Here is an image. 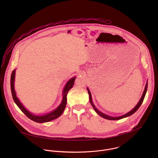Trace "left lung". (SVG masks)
I'll use <instances>...</instances> for the list:
<instances>
[{"instance_id":"obj_1","label":"left lung","mask_w":158,"mask_h":158,"mask_svg":"<svg viewBox=\"0 0 158 158\" xmlns=\"http://www.w3.org/2000/svg\"><path fill=\"white\" fill-rule=\"evenodd\" d=\"M147 89H148V82H146V86H145V89H144V92H143V96H142L141 99L139 100V102L138 103V104H137L136 106H135V107H134L132 110H131L130 112H127V114H124V115H123V116H119V117H110V116H107V115H106V114H103L102 112H100V111L95 107V106L94 105V104H93V101H92L91 94V93H90V91H89V90L87 89V91H88V93H89V101H90V102H91V104L92 106L93 107L94 109L95 110V111L97 112V113H98L99 116H101V117H102V118H105V119H109V120H119V119H123V118H125V117L129 116L132 115V114H134V112H136V111L139 109V107L141 106V104H142L143 102V100H144V97H145V95H146V91H147Z\"/></svg>"}]
</instances>
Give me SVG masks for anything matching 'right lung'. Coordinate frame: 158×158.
<instances>
[{"instance_id":"right-lung-1","label":"right lung","mask_w":158,"mask_h":158,"mask_svg":"<svg viewBox=\"0 0 158 158\" xmlns=\"http://www.w3.org/2000/svg\"><path fill=\"white\" fill-rule=\"evenodd\" d=\"M15 73V70H14L12 73L11 77H10V88H11V93H12V98H13L14 102L17 105V106L19 107V109L24 112L27 118H29L30 119H31L35 122L42 123L49 122L52 120H54V119L59 118L62 114V112H63V111L65 107L66 104H67V97L66 96H67V93H68L69 90L73 87L75 79H76L75 77H73L71 79H70L66 84V85L64 87V91H63L62 101L61 104H60V106L56 109H55L54 110L51 112V113L48 114L46 115L34 116L32 114H31V112H29L23 106H22V104L19 101L18 98L16 97L15 92L14 90Z\"/></svg>"}]
</instances>
